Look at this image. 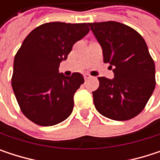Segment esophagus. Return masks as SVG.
Listing matches in <instances>:
<instances>
[{
	"instance_id": "obj_1",
	"label": "esophagus",
	"mask_w": 160,
	"mask_h": 160,
	"mask_svg": "<svg viewBox=\"0 0 160 160\" xmlns=\"http://www.w3.org/2000/svg\"><path fill=\"white\" fill-rule=\"evenodd\" d=\"M83 77H84V80H88V79H90V78H91V76H90V75H88V74H85Z\"/></svg>"
}]
</instances>
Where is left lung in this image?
<instances>
[{"instance_id":"left-lung-1","label":"left lung","mask_w":160,"mask_h":160,"mask_svg":"<svg viewBox=\"0 0 160 160\" xmlns=\"http://www.w3.org/2000/svg\"><path fill=\"white\" fill-rule=\"evenodd\" d=\"M89 26L115 76L98 78L99 87L92 92L94 107L110 119H131L143 111L156 87L154 60L143 37L131 27L115 21Z\"/></svg>"}]
</instances>
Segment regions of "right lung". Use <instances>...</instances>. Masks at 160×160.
I'll use <instances>...</instances> for the list:
<instances>
[{"label": "right lung", "mask_w": 160, "mask_h": 160, "mask_svg": "<svg viewBox=\"0 0 160 160\" xmlns=\"http://www.w3.org/2000/svg\"><path fill=\"white\" fill-rule=\"evenodd\" d=\"M89 31V23H45L34 28L17 51L12 87L22 113L35 124L52 126L70 116L74 93L84 79L78 72L66 77L58 68Z\"/></svg>", "instance_id": "obj_1"}]
</instances>
